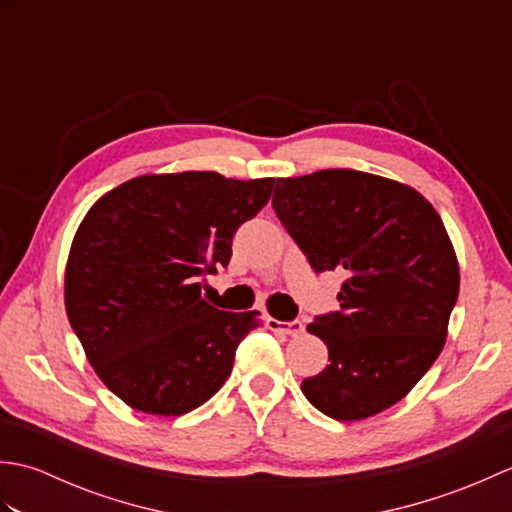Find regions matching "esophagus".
<instances>
[{"label":"esophagus","mask_w":512,"mask_h":512,"mask_svg":"<svg viewBox=\"0 0 512 512\" xmlns=\"http://www.w3.org/2000/svg\"><path fill=\"white\" fill-rule=\"evenodd\" d=\"M268 328L281 332V334H288V336H299L303 332V323L301 321H279L268 317Z\"/></svg>","instance_id":"esophagus-1"}]
</instances>
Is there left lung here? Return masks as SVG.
Wrapping results in <instances>:
<instances>
[{
    "instance_id": "obj_1",
    "label": "left lung",
    "mask_w": 512,
    "mask_h": 512,
    "mask_svg": "<svg viewBox=\"0 0 512 512\" xmlns=\"http://www.w3.org/2000/svg\"><path fill=\"white\" fill-rule=\"evenodd\" d=\"M273 209L314 273L345 275L341 310L308 325L330 365L301 391L334 420L396 405L440 356L460 292L438 211L407 184L354 169L277 178Z\"/></svg>"
}]
</instances>
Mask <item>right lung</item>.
<instances>
[{"label":"right lung","instance_id":"obj_1","mask_svg":"<svg viewBox=\"0 0 512 512\" xmlns=\"http://www.w3.org/2000/svg\"><path fill=\"white\" fill-rule=\"evenodd\" d=\"M275 180L215 171L140 176L105 193L74 235L65 310L94 372L143 413L182 416L231 376L259 312H224L202 279L231 262L239 226Z\"/></svg>","mask_w":512,"mask_h":512}]
</instances>
